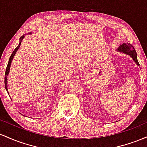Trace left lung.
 <instances>
[{"mask_svg":"<svg viewBox=\"0 0 147 147\" xmlns=\"http://www.w3.org/2000/svg\"><path fill=\"white\" fill-rule=\"evenodd\" d=\"M116 50L119 52L123 53L128 55L130 57L133 58V61L136 62L137 65H140L139 62H138V58H137V53L136 51V50H135L134 47H133V45L130 44V43H127V44L126 43H123V44H120L119 47Z\"/></svg>","mask_w":147,"mask_h":147,"instance_id":"8db88e82","label":"left lung"}]
</instances>
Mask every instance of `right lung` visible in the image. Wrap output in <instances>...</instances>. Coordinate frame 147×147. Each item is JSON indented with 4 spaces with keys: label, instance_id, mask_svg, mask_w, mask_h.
<instances>
[{
    "label": "right lung",
    "instance_id": "add662e5",
    "mask_svg": "<svg viewBox=\"0 0 147 147\" xmlns=\"http://www.w3.org/2000/svg\"><path fill=\"white\" fill-rule=\"evenodd\" d=\"M32 34V32H28V34ZM24 37H25V35H23V36H21V37H20V39H19L20 42H19V45H18V47H16L15 49H14V51H13L12 53H11L10 57H9V62H8L7 68H6L5 75V89H6V90H7L8 94H9V92H8V89H7V76H8V74H9V69H10L11 63V62H12L13 58H14V55H15L16 51L19 50V47H20V45H21V42H22V40L24 39Z\"/></svg>",
    "mask_w": 147,
    "mask_h": 147
}]
</instances>
